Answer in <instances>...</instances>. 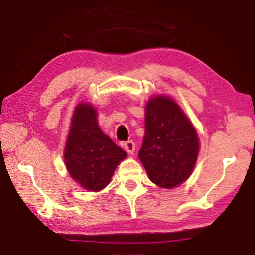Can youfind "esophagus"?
Returning <instances> with one entry per match:
<instances>
[{"label":"esophagus","instance_id":"esophagus-1","mask_svg":"<svg viewBox=\"0 0 255 255\" xmlns=\"http://www.w3.org/2000/svg\"><path fill=\"white\" fill-rule=\"evenodd\" d=\"M124 147H125V150H126L128 153H130V154L135 152V143L132 142V140H128V142L125 143Z\"/></svg>","mask_w":255,"mask_h":255}]
</instances>
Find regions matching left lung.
<instances>
[{
	"label": "left lung",
	"instance_id": "obj_1",
	"mask_svg": "<svg viewBox=\"0 0 255 255\" xmlns=\"http://www.w3.org/2000/svg\"><path fill=\"white\" fill-rule=\"evenodd\" d=\"M199 153L195 127L175 101L155 95L145 106V135L138 158L151 182L173 189L188 180Z\"/></svg>",
	"mask_w": 255,
	"mask_h": 255
}]
</instances>
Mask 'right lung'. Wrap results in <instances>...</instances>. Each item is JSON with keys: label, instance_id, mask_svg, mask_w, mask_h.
I'll list each match as a JSON object with an SVG mask.
<instances>
[{"label": "right lung", "instance_id": "obj_1", "mask_svg": "<svg viewBox=\"0 0 255 255\" xmlns=\"http://www.w3.org/2000/svg\"><path fill=\"white\" fill-rule=\"evenodd\" d=\"M126 157V152L101 130L96 109L90 103L75 106L64 150L71 177L88 191H101Z\"/></svg>", "mask_w": 255, "mask_h": 255}]
</instances>
